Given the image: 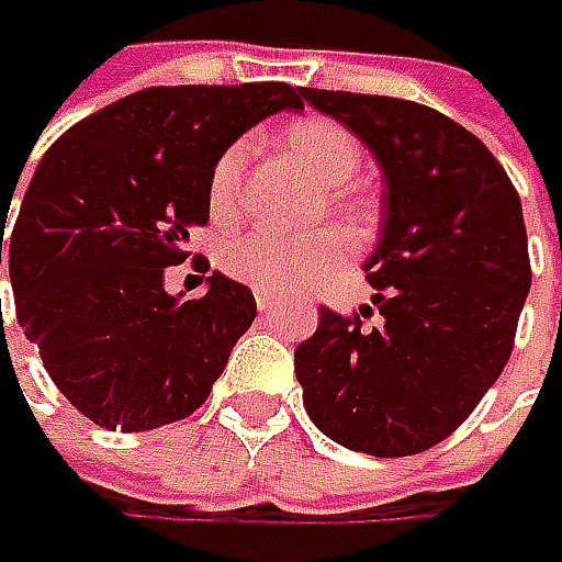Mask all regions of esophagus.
Here are the masks:
<instances>
[{
    "label": "esophagus",
    "mask_w": 562,
    "mask_h": 562,
    "mask_svg": "<svg viewBox=\"0 0 562 562\" xmlns=\"http://www.w3.org/2000/svg\"><path fill=\"white\" fill-rule=\"evenodd\" d=\"M271 306H274V300H271L269 293H256V310L259 313H271Z\"/></svg>",
    "instance_id": "1"
}]
</instances>
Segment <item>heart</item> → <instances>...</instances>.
Instances as JSON below:
<instances>
[{
    "label": "heart",
    "instance_id": "heart-1",
    "mask_svg": "<svg viewBox=\"0 0 562 562\" xmlns=\"http://www.w3.org/2000/svg\"><path fill=\"white\" fill-rule=\"evenodd\" d=\"M281 143L293 162L300 165L322 190L318 212L328 209L350 234L362 231L366 203L347 184L359 168V146L347 127L331 119H303L291 124ZM249 159V143H234L212 165L209 178V212L218 222H231L244 205V168ZM347 240L335 227H318L306 237H281L271 231H252L231 240L222 252V266L231 278L249 284L256 293L303 291L322 274L344 262Z\"/></svg>",
    "mask_w": 562,
    "mask_h": 562
}]
</instances>
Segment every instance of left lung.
Segmentation results:
<instances>
[{
  "label": "left lung",
  "instance_id": "left-lung-1",
  "mask_svg": "<svg viewBox=\"0 0 562 562\" xmlns=\"http://www.w3.org/2000/svg\"><path fill=\"white\" fill-rule=\"evenodd\" d=\"M303 99L369 146L384 181L362 262L372 306L353 318L322 310L293 350L303 406L347 450L413 457L443 441L507 366L531 288L522 203L485 143L428 105L310 87ZM372 312L382 322L369 329Z\"/></svg>",
  "mask_w": 562,
  "mask_h": 562
}]
</instances>
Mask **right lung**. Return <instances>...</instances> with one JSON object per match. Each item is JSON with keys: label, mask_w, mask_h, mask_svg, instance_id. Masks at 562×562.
Wrapping results in <instances>:
<instances>
[{"label": "right lung", "mask_w": 562, "mask_h": 562, "mask_svg": "<svg viewBox=\"0 0 562 562\" xmlns=\"http://www.w3.org/2000/svg\"><path fill=\"white\" fill-rule=\"evenodd\" d=\"M291 83L149 87L65 131L33 171L9 240L18 322L55 387L109 431L200 409L256 318L212 271L200 300L165 291L209 222L212 165L252 124L303 109ZM2 262V237H0Z\"/></svg>", "instance_id": "obj_1"}]
</instances>
